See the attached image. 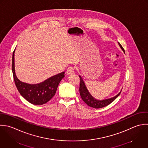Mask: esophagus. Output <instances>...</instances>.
<instances>
[{
    "label": "esophagus",
    "mask_w": 148,
    "mask_h": 148,
    "mask_svg": "<svg viewBox=\"0 0 148 148\" xmlns=\"http://www.w3.org/2000/svg\"><path fill=\"white\" fill-rule=\"evenodd\" d=\"M74 67L73 66H70L67 69V70L66 71V73L67 74V75H70V74H73L74 73Z\"/></svg>",
    "instance_id": "34e87169"
}]
</instances>
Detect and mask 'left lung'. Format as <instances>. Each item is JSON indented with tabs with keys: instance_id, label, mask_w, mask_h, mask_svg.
I'll list each match as a JSON object with an SVG mask.
<instances>
[{
	"instance_id": "left-lung-1",
	"label": "left lung",
	"mask_w": 148,
	"mask_h": 148,
	"mask_svg": "<svg viewBox=\"0 0 148 148\" xmlns=\"http://www.w3.org/2000/svg\"><path fill=\"white\" fill-rule=\"evenodd\" d=\"M118 43H119V45H120L121 48L125 52V49H123V48L122 47L121 44L119 42H118ZM79 77L80 79V84H79V93H80L81 99L88 106H89L90 107H92L94 108H100L106 107L108 105H109L110 104H111L112 102H113L119 96V95L121 93V92L116 96H115L112 98L109 99L104 100H96L95 98H93L91 96V95L88 92L81 77L79 75Z\"/></svg>"
}]
</instances>
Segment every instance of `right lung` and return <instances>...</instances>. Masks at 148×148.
I'll return each mask as SVG.
<instances>
[{"label": "right lung", "instance_id": "right-lung-1", "mask_svg": "<svg viewBox=\"0 0 148 148\" xmlns=\"http://www.w3.org/2000/svg\"><path fill=\"white\" fill-rule=\"evenodd\" d=\"M14 51L12 53V71L16 87L21 95L34 105H42L49 101L55 95L59 82L64 77L62 72L38 84H29L20 81L14 69Z\"/></svg>", "mask_w": 148, "mask_h": 148}]
</instances>
